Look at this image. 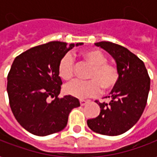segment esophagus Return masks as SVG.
Instances as JSON below:
<instances>
[{"label":"esophagus","instance_id":"34e87169","mask_svg":"<svg viewBox=\"0 0 157 157\" xmlns=\"http://www.w3.org/2000/svg\"><path fill=\"white\" fill-rule=\"evenodd\" d=\"M87 104V101L86 100H84V99H81L80 100V105L81 106H84V105H86Z\"/></svg>","mask_w":157,"mask_h":157}]
</instances>
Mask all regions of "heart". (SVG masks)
Instances as JSON below:
<instances>
[{"mask_svg":"<svg viewBox=\"0 0 157 157\" xmlns=\"http://www.w3.org/2000/svg\"><path fill=\"white\" fill-rule=\"evenodd\" d=\"M82 57L90 63L93 69L88 75L89 81L75 80L64 87L65 93L71 96L84 98L96 96L100 93L109 92L117 85L119 79V71L117 66L108 63L105 55L98 50H87L82 52ZM58 73L64 81H70L75 75V61L70 53L60 59L58 64Z\"/></svg>","mask_w":157,"mask_h":157,"instance_id":"b5f03b06","label":"heart"}]
</instances>
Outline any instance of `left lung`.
Here are the masks:
<instances>
[{
	"instance_id": "obj_1",
	"label": "left lung",
	"mask_w": 157,
	"mask_h": 157,
	"mask_svg": "<svg viewBox=\"0 0 157 157\" xmlns=\"http://www.w3.org/2000/svg\"><path fill=\"white\" fill-rule=\"evenodd\" d=\"M95 46L105 49L116 60L119 79L108 96L109 103L95 101L100 113L87 120V126L103 135H120L132 128L142 116L151 79L143 61L124 47L109 41L97 42Z\"/></svg>"
}]
</instances>
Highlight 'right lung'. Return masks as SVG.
Masks as SVG:
<instances>
[{
  "label": "right lung",
  "instance_id": "obj_1",
  "mask_svg": "<svg viewBox=\"0 0 157 157\" xmlns=\"http://www.w3.org/2000/svg\"><path fill=\"white\" fill-rule=\"evenodd\" d=\"M50 41L17 56L7 75L6 91L11 109L28 132L47 136L66 127L71 109L79 107L75 97L59 98L62 81L58 73L60 59L75 46Z\"/></svg>",
  "mask_w": 157,
  "mask_h": 157
}]
</instances>
